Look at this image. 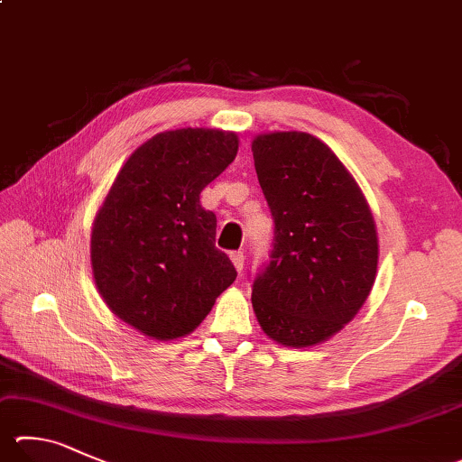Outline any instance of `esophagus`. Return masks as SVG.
I'll list each match as a JSON object with an SVG mask.
<instances>
[{"label": "esophagus", "mask_w": 462, "mask_h": 462, "mask_svg": "<svg viewBox=\"0 0 462 462\" xmlns=\"http://www.w3.org/2000/svg\"><path fill=\"white\" fill-rule=\"evenodd\" d=\"M230 258H232L234 268H236L238 273H242V268H245V254H242V253H232Z\"/></svg>", "instance_id": "esophagus-1"}]
</instances>
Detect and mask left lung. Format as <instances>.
<instances>
[{"label": "left lung", "instance_id": "1", "mask_svg": "<svg viewBox=\"0 0 462 462\" xmlns=\"http://www.w3.org/2000/svg\"><path fill=\"white\" fill-rule=\"evenodd\" d=\"M253 155L274 220L271 263L253 284L254 315L284 347L319 346L370 297L380 258L374 214L341 159L309 133H260Z\"/></svg>", "mask_w": 462, "mask_h": 462}]
</instances>
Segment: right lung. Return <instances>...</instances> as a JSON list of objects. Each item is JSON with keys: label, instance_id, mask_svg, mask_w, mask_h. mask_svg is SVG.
Instances as JSON below:
<instances>
[{"label": "right lung", "instance_id": "add662e5", "mask_svg": "<svg viewBox=\"0 0 462 462\" xmlns=\"http://www.w3.org/2000/svg\"><path fill=\"white\" fill-rule=\"evenodd\" d=\"M238 143L222 129L157 133L129 155L98 208L90 232L98 295L151 339L186 337L236 279L199 194L234 162Z\"/></svg>", "mask_w": 462, "mask_h": 462}]
</instances>
